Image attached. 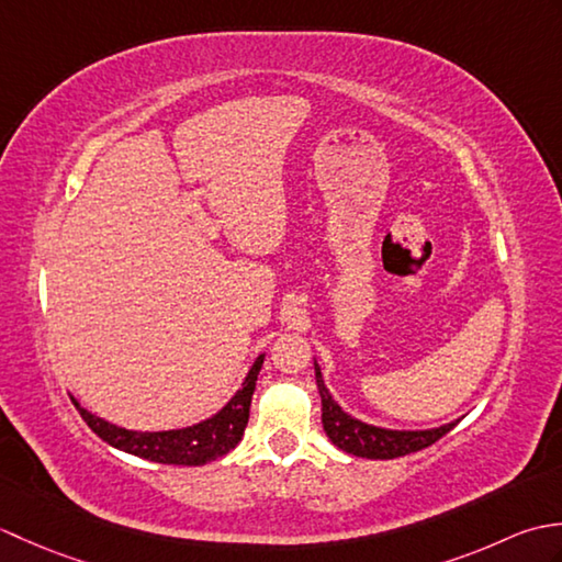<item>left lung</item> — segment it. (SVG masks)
<instances>
[{
  "label": "left lung",
  "instance_id": "obj_1",
  "mask_svg": "<svg viewBox=\"0 0 562 562\" xmlns=\"http://www.w3.org/2000/svg\"><path fill=\"white\" fill-rule=\"evenodd\" d=\"M316 369V386L321 393V420H324V429L328 439L338 449L352 453V457L362 459H398L405 453L420 451L429 445H435L437 439L445 437L449 429L457 427V423L441 425L435 429H386L376 425H367L357 417L345 413L340 405L333 401L330 391L324 384L318 364Z\"/></svg>",
  "mask_w": 562,
  "mask_h": 562
}]
</instances>
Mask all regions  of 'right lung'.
I'll return each instance as SVG.
<instances>
[{"label": "right lung", "instance_id": "obj_1", "mask_svg": "<svg viewBox=\"0 0 562 562\" xmlns=\"http://www.w3.org/2000/svg\"><path fill=\"white\" fill-rule=\"evenodd\" d=\"M262 367V355L248 369V376L244 379L241 389L234 393V398L224 405V408L202 420L198 425H190L183 429H164V432H135V429L117 427L103 417H97L87 408L71 398L77 405L79 415L83 417L93 432L111 447L135 453L139 459L157 461V463H173V465H202L214 459L229 453L244 437V429L248 425L250 413V398H254L258 372Z\"/></svg>", "mask_w": 562, "mask_h": 562}]
</instances>
